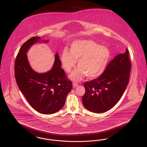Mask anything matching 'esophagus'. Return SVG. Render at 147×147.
<instances>
[{"instance_id":"1","label":"esophagus","mask_w":147,"mask_h":147,"mask_svg":"<svg viewBox=\"0 0 147 147\" xmlns=\"http://www.w3.org/2000/svg\"><path fill=\"white\" fill-rule=\"evenodd\" d=\"M78 86V84L77 83H75V82L73 83V88H76Z\"/></svg>"}]
</instances>
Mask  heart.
<instances>
[{
    "mask_svg": "<svg viewBox=\"0 0 147 147\" xmlns=\"http://www.w3.org/2000/svg\"><path fill=\"white\" fill-rule=\"evenodd\" d=\"M111 53L104 46L99 45L92 40H78L70 44L69 51L63 50L60 57L64 69L70 72L76 66L78 68L70 75L74 80H79L84 76L95 79L105 70Z\"/></svg>",
    "mask_w": 147,
    "mask_h": 147,
    "instance_id": "obj_1",
    "label": "heart"
}]
</instances>
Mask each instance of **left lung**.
Masks as SVG:
<instances>
[{"instance_id": "8db88e82", "label": "left lung", "mask_w": 147, "mask_h": 147, "mask_svg": "<svg viewBox=\"0 0 147 147\" xmlns=\"http://www.w3.org/2000/svg\"><path fill=\"white\" fill-rule=\"evenodd\" d=\"M131 69L129 52L126 49L125 53L118 55L110 62L100 77L84 83V107L95 113L106 112L112 108L126 90Z\"/></svg>"}]
</instances>
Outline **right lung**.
<instances>
[{"instance_id":"add662e5","label":"right lung","mask_w":147,"mask_h":147,"mask_svg":"<svg viewBox=\"0 0 147 147\" xmlns=\"http://www.w3.org/2000/svg\"><path fill=\"white\" fill-rule=\"evenodd\" d=\"M40 40L38 37H32L21 46L15 61V78L20 90L32 107L40 113L49 115L63 107L67 95L72 89V83L61 68L58 53L49 71L39 74L31 69L26 52Z\"/></svg>"}]
</instances>
